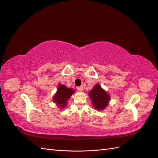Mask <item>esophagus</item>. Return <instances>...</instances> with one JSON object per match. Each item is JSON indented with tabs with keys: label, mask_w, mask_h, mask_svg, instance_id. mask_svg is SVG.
Here are the masks:
<instances>
[{
	"label": "esophagus",
	"mask_w": 158,
	"mask_h": 158,
	"mask_svg": "<svg viewBox=\"0 0 158 158\" xmlns=\"http://www.w3.org/2000/svg\"><path fill=\"white\" fill-rule=\"evenodd\" d=\"M77 89H78L79 92H82L83 90V88L82 86H80V87H78V88H77Z\"/></svg>",
	"instance_id": "obj_1"
}]
</instances>
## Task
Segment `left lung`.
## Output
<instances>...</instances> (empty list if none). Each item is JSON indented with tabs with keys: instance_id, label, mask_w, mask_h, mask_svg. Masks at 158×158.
<instances>
[{
	"instance_id": "8db88e82",
	"label": "left lung",
	"mask_w": 158,
	"mask_h": 158,
	"mask_svg": "<svg viewBox=\"0 0 158 158\" xmlns=\"http://www.w3.org/2000/svg\"><path fill=\"white\" fill-rule=\"evenodd\" d=\"M88 94L94 107L98 110L105 109L110 100V95L98 83L90 90Z\"/></svg>"
}]
</instances>
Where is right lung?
<instances>
[{
    "mask_svg": "<svg viewBox=\"0 0 158 158\" xmlns=\"http://www.w3.org/2000/svg\"><path fill=\"white\" fill-rule=\"evenodd\" d=\"M74 93L75 90L73 89L68 88L65 85L59 84L57 92L53 96V101L60 109H62L65 108L67 101Z\"/></svg>",
    "mask_w": 158,
    "mask_h": 158,
    "instance_id": "obj_1",
    "label": "right lung"
}]
</instances>
